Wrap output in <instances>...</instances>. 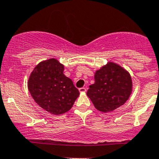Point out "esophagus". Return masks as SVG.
Here are the masks:
<instances>
[{"instance_id": "obj_1", "label": "esophagus", "mask_w": 159, "mask_h": 159, "mask_svg": "<svg viewBox=\"0 0 159 159\" xmlns=\"http://www.w3.org/2000/svg\"><path fill=\"white\" fill-rule=\"evenodd\" d=\"M86 90H87V89H86L85 88H80L79 91H80V92H81V93H84V92H85Z\"/></svg>"}]
</instances>
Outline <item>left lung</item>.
<instances>
[{"mask_svg":"<svg viewBox=\"0 0 159 159\" xmlns=\"http://www.w3.org/2000/svg\"><path fill=\"white\" fill-rule=\"evenodd\" d=\"M131 76L121 66L112 62L97 70L94 84L89 86L87 95L96 109L109 112L121 106L131 93Z\"/></svg>","mask_w":159,"mask_h":159,"instance_id":"obj_1","label":"left lung"}]
</instances>
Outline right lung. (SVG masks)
Wrapping results in <instances>:
<instances>
[{
    "mask_svg": "<svg viewBox=\"0 0 159 159\" xmlns=\"http://www.w3.org/2000/svg\"><path fill=\"white\" fill-rule=\"evenodd\" d=\"M63 71L64 65L51 58L38 64L28 80V90L34 100L53 115L68 111L80 94Z\"/></svg>",
    "mask_w": 159,
    "mask_h": 159,
    "instance_id": "obj_1",
    "label": "right lung"
}]
</instances>
